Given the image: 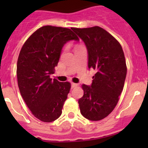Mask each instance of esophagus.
Here are the masks:
<instances>
[{
  "label": "esophagus",
  "instance_id": "obj_1",
  "mask_svg": "<svg viewBox=\"0 0 148 148\" xmlns=\"http://www.w3.org/2000/svg\"><path fill=\"white\" fill-rule=\"evenodd\" d=\"M78 86V84H75V83H71V88H75V87H77V86Z\"/></svg>",
  "mask_w": 148,
  "mask_h": 148
}]
</instances>
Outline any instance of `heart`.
Masks as SVG:
<instances>
[{
	"instance_id": "b5f03b06",
	"label": "heart",
	"mask_w": 148,
	"mask_h": 148,
	"mask_svg": "<svg viewBox=\"0 0 148 148\" xmlns=\"http://www.w3.org/2000/svg\"><path fill=\"white\" fill-rule=\"evenodd\" d=\"M79 46H76L75 48H77V47H79Z\"/></svg>"
}]
</instances>
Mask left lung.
<instances>
[{
	"mask_svg": "<svg viewBox=\"0 0 148 148\" xmlns=\"http://www.w3.org/2000/svg\"><path fill=\"white\" fill-rule=\"evenodd\" d=\"M84 42L88 52V67L96 71L91 86L82 85L84 95L79 99L85 118L99 121L112 112L125 84L127 66L120 44L99 26L71 28Z\"/></svg>",
	"mask_w": 148,
	"mask_h": 148,
	"instance_id": "8db88e82",
	"label": "left lung"
}]
</instances>
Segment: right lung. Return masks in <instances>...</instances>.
<instances>
[{"label": "right lung", "instance_id": "right-lung-1", "mask_svg": "<svg viewBox=\"0 0 148 148\" xmlns=\"http://www.w3.org/2000/svg\"><path fill=\"white\" fill-rule=\"evenodd\" d=\"M79 41L66 28L45 26L26 40L17 62L18 85L21 95L31 113L44 122L59 118L71 84L50 78L54 73L62 48L66 42Z\"/></svg>", "mask_w": 148, "mask_h": 148}]
</instances>
